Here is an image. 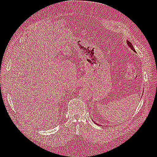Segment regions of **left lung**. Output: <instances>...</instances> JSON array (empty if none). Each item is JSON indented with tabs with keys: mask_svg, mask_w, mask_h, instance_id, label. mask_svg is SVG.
<instances>
[{
	"mask_svg": "<svg viewBox=\"0 0 157 157\" xmlns=\"http://www.w3.org/2000/svg\"><path fill=\"white\" fill-rule=\"evenodd\" d=\"M127 44H128L129 47L130 48H131L133 51L136 52V51H135V49H134V46H132V44H131V42H130L128 41V40H127ZM98 125H99V124H98Z\"/></svg>",
	"mask_w": 157,
	"mask_h": 157,
	"instance_id": "1",
	"label": "left lung"
}]
</instances>
